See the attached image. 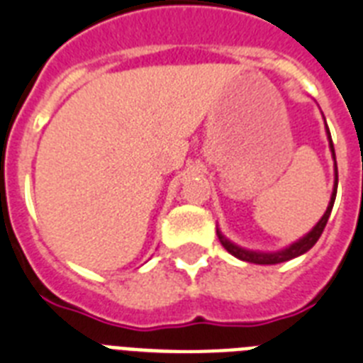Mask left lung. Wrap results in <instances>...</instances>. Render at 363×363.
<instances>
[{
  "label": "left lung",
  "mask_w": 363,
  "mask_h": 363,
  "mask_svg": "<svg viewBox=\"0 0 363 363\" xmlns=\"http://www.w3.org/2000/svg\"><path fill=\"white\" fill-rule=\"evenodd\" d=\"M328 140H330V149H332V155H334V160H335V152H334V143H332V138H330V130H328ZM335 191H337V166H335V188H334V194L330 197V205L326 208L325 216L320 218L319 223L315 225L311 231L306 235L304 238H300L298 242L291 244L289 248L281 250V252H276V253H257V252H248V250H242L235 246L233 242H229L228 238L223 237L222 233L216 231L218 238H220V242L225 250H228L231 255H235L237 259H242V261H248V263L253 264H278V263H285V261H291V259L298 257L302 253H306L308 250H311L315 246V242L319 240V237L323 235L326 228V222H328L330 218V212H332V207H334V201H335Z\"/></svg>",
  "instance_id": "1"
}]
</instances>
